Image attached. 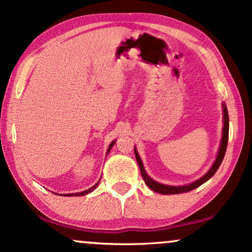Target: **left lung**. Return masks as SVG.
Returning <instances> with one entry per match:
<instances>
[{"label":"left lung","instance_id":"left-lung-1","mask_svg":"<svg viewBox=\"0 0 252 252\" xmlns=\"http://www.w3.org/2000/svg\"><path fill=\"white\" fill-rule=\"evenodd\" d=\"M222 107H223V132H222V139H221V145L220 148H219V153L217 156V159L212 165V168L208 170L207 174H205L201 178H199L198 181H195L193 183L189 185H183V186H171V185H164L161 184V183L155 182L154 179H152L147 175L145 168H143L142 161L140 158V156L136 152V149L134 148V153H135V158L138 161L140 171H141V176L143 178V181L147 185H148L149 189H152L154 192H158V193L161 194H177V193H184V192H189L197 189L198 186H200L201 184H204L205 182H207L208 179L212 178L214 176L217 170L220 166L222 159L224 158V154H226L227 150V145H228V133H229V117H228V111H227V106L224 104H222Z\"/></svg>","mask_w":252,"mask_h":252}]
</instances>
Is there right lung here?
<instances>
[{"label":"right lung","mask_w":252,"mask_h":252,"mask_svg":"<svg viewBox=\"0 0 252 252\" xmlns=\"http://www.w3.org/2000/svg\"><path fill=\"white\" fill-rule=\"evenodd\" d=\"M114 143H116V141H112V142H111V145L109 146V149H107V153H109V152H110V150H111V148H112V146L114 145ZM99 181H100V179H99ZM98 183H99V182H98ZM98 183H97V184H96V185H94V186H93V188L88 189V190H86V191H83V192H80V193H70V194H66V195H68V197H69V195H86V194H88V193H90V192H93V191L94 190V189H96V188H97ZM61 195H62V194H61Z\"/></svg>","instance_id":"add662e5"}]
</instances>
